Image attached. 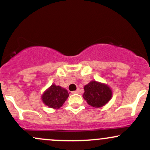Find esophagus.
Listing matches in <instances>:
<instances>
[{"mask_svg":"<svg viewBox=\"0 0 150 150\" xmlns=\"http://www.w3.org/2000/svg\"><path fill=\"white\" fill-rule=\"evenodd\" d=\"M80 93V89H77L76 91H73V92H72V94H79Z\"/></svg>","mask_w":150,"mask_h":150,"instance_id":"34e87169","label":"esophagus"}]
</instances>
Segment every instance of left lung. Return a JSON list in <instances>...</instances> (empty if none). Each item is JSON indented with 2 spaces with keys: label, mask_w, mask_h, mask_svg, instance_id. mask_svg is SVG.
<instances>
[{
  "label": "left lung",
  "mask_w": 150,
  "mask_h": 150,
  "mask_svg": "<svg viewBox=\"0 0 150 150\" xmlns=\"http://www.w3.org/2000/svg\"><path fill=\"white\" fill-rule=\"evenodd\" d=\"M83 97L87 104L95 108L104 106L112 97V91L107 85L95 80L91 81L84 87Z\"/></svg>",
  "instance_id": "1"
}]
</instances>
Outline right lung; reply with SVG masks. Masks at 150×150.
Returning a JSON list of instances; mask_svg holds the SVG:
<instances>
[{"mask_svg": "<svg viewBox=\"0 0 150 150\" xmlns=\"http://www.w3.org/2000/svg\"><path fill=\"white\" fill-rule=\"evenodd\" d=\"M69 94L66 89L53 84L42 94V99L49 107L58 109L63 106Z\"/></svg>", "mask_w": 150, "mask_h": 150, "instance_id": "right-lung-1", "label": "right lung"}]
</instances>
